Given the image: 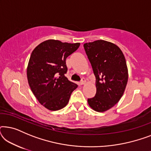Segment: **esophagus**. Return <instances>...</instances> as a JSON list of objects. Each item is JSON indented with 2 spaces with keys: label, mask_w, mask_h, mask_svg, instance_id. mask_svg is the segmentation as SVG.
Here are the masks:
<instances>
[{
  "label": "esophagus",
  "mask_w": 151,
  "mask_h": 151,
  "mask_svg": "<svg viewBox=\"0 0 151 151\" xmlns=\"http://www.w3.org/2000/svg\"><path fill=\"white\" fill-rule=\"evenodd\" d=\"M85 83H86V80L84 79V78H82L81 81L80 82V85H83V84H84Z\"/></svg>",
  "instance_id": "esophagus-1"
}]
</instances>
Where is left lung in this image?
<instances>
[{
	"instance_id": "1",
	"label": "left lung",
	"mask_w": 151,
	"mask_h": 151,
	"mask_svg": "<svg viewBox=\"0 0 151 151\" xmlns=\"http://www.w3.org/2000/svg\"><path fill=\"white\" fill-rule=\"evenodd\" d=\"M84 48L96 79V94L88 99V104L94 111L104 112L124 92L129 78L125 57L116 45L106 40L85 43Z\"/></svg>"
}]
</instances>
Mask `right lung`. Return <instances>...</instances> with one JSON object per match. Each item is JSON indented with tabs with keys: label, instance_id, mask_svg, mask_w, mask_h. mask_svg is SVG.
Returning a JSON list of instances; mask_svg holds the SVG:
<instances>
[{
	"label": "right lung",
	"instance_id": "obj_1",
	"mask_svg": "<svg viewBox=\"0 0 151 151\" xmlns=\"http://www.w3.org/2000/svg\"><path fill=\"white\" fill-rule=\"evenodd\" d=\"M80 45L48 40L38 45L31 54L27 69L29 85L38 102L49 110L67 106L71 93L78 87L65 76L66 59Z\"/></svg>",
	"mask_w": 151,
	"mask_h": 151
}]
</instances>
